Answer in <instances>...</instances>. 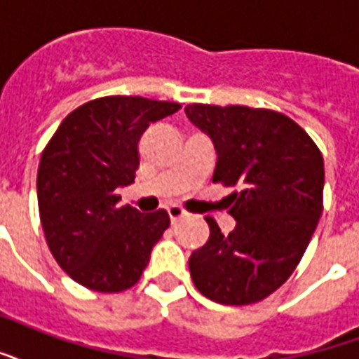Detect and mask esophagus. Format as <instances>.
Segmentation results:
<instances>
[{
	"label": "esophagus",
	"mask_w": 359,
	"mask_h": 359,
	"mask_svg": "<svg viewBox=\"0 0 359 359\" xmlns=\"http://www.w3.org/2000/svg\"><path fill=\"white\" fill-rule=\"evenodd\" d=\"M168 212H169V218H171V222H179L180 218H184L188 212H186L182 207H179V205H171V207H168Z\"/></svg>",
	"instance_id": "obj_1"
}]
</instances>
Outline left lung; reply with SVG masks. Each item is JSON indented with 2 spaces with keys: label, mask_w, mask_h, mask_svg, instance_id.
I'll return each mask as SVG.
<instances>
[{
  "label": "left lung",
  "mask_w": 359,
  "mask_h": 359,
  "mask_svg": "<svg viewBox=\"0 0 359 359\" xmlns=\"http://www.w3.org/2000/svg\"><path fill=\"white\" fill-rule=\"evenodd\" d=\"M184 113L215 144L212 180L237 188L224 199L237 226L224 235L205 218L210 235L190 256L191 280L222 305L262 301L288 280L318 226L324 158L277 111L191 103Z\"/></svg>",
  "instance_id": "1"
}]
</instances>
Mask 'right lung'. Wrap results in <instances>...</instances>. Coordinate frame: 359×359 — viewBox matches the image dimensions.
Returning <instances> with one entry per match:
<instances>
[{
    "instance_id": "right-lung-1",
    "label": "right lung",
    "mask_w": 359,
    "mask_h": 359,
    "mask_svg": "<svg viewBox=\"0 0 359 359\" xmlns=\"http://www.w3.org/2000/svg\"><path fill=\"white\" fill-rule=\"evenodd\" d=\"M179 103L109 95L69 113L43 150L37 171L41 226L52 256L84 288L114 294L141 278L169 228L163 209L116 207V188L135 180L139 139Z\"/></svg>"
}]
</instances>
